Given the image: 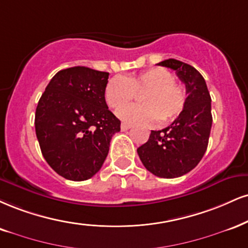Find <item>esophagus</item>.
Wrapping results in <instances>:
<instances>
[{
	"label": "esophagus",
	"instance_id": "esophagus-1",
	"mask_svg": "<svg viewBox=\"0 0 248 248\" xmlns=\"http://www.w3.org/2000/svg\"><path fill=\"white\" fill-rule=\"evenodd\" d=\"M130 128H132V124H126V122H124V124H121V130H124V132H126V130L130 129Z\"/></svg>",
	"mask_w": 248,
	"mask_h": 248
}]
</instances>
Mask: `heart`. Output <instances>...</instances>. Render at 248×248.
Here are the masks:
<instances>
[{
  "instance_id": "heart-1",
  "label": "heart",
  "mask_w": 248,
  "mask_h": 248,
  "mask_svg": "<svg viewBox=\"0 0 248 248\" xmlns=\"http://www.w3.org/2000/svg\"><path fill=\"white\" fill-rule=\"evenodd\" d=\"M174 75L165 68H153L127 77L114 76L105 86V100L113 109H121L141 93L140 106L126 108L119 116L127 122L153 124L158 120L165 124L183 112L186 92L174 82Z\"/></svg>"
}]
</instances>
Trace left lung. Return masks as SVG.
<instances>
[{"instance_id": "8db88e82", "label": "left lung", "mask_w": 248, "mask_h": 248, "mask_svg": "<svg viewBox=\"0 0 248 248\" xmlns=\"http://www.w3.org/2000/svg\"><path fill=\"white\" fill-rule=\"evenodd\" d=\"M174 70L186 85L183 112L169 127L151 130L148 142L137 149L145 169L159 178H178L195 168L207 150L213 116L211 98L203 76L175 59L158 63Z\"/></svg>"}]
</instances>
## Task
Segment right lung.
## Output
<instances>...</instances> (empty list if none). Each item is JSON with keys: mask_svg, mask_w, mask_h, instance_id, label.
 <instances>
[{"mask_svg": "<svg viewBox=\"0 0 248 248\" xmlns=\"http://www.w3.org/2000/svg\"><path fill=\"white\" fill-rule=\"evenodd\" d=\"M108 73L88 67L60 70L35 109V134L41 154L59 175L88 180L105 162L112 136L121 122L107 107Z\"/></svg>", "mask_w": 248, "mask_h": 248, "instance_id": "add662e5", "label": "right lung"}]
</instances>
